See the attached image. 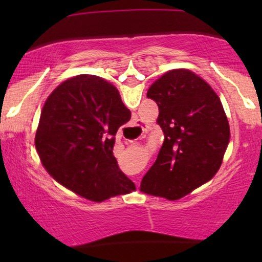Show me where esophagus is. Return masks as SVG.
Masks as SVG:
<instances>
[{
	"label": "esophagus",
	"instance_id": "esophagus-1",
	"mask_svg": "<svg viewBox=\"0 0 262 262\" xmlns=\"http://www.w3.org/2000/svg\"><path fill=\"white\" fill-rule=\"evenodd\" d=\"M137 122H138V119H137ZM135 125H138V127H139L140 129H141V132H143V133H144V132H145L146 130V128L145 127H143V125H139V124H135ZM133 181L135 182V185H139V177H138V176H134L133 177Z\"/></svg>",
	"mask_w": 262,
	"mask_h": 262
}]
</instances>
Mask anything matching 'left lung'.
I'll return each mask as SVG.
<instances>
[{
  "instance_id": "left-lung-1",
  "label": "left lung",
  "mask_w": 262,
  "mask_h": 262,
  "mask_svg": "<svg viewBox=\"0 0 262 262\" xmlns=\"http://www.w3.org/2000/svg\"><path fill=\"white\" fill-rule=\"evenodd\" d=\"M146 97L159 107L164 144L140 191L179 200L217 173L229 143V123L217 93L185 69L162 75Z\"/></svg>"
}]
</instances>
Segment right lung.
Returning <instances> with one entry per match:
<instances>
[{
	"label": "right lung",
	"instance_id": "right-lung-1",
	"mask_svg": "<svg viewBox=\"0 0 262 262\" xmlns=\"http://www.w3.org/2000/svg\"><path fill=\"white\" fill-rule=\"evenodd\" d=\"M130 119L118 90L95 75H79L52 92L41 110L35 148L56 181L102 202L134 191L113 155L116 133Z\"/></svg>",
	"mask_w": 262,
	"mask_h": 262
}]
</instances>
